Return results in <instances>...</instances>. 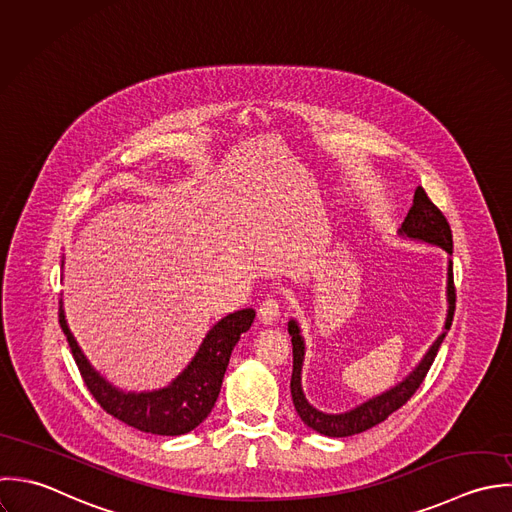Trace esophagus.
<instances>
[{
    "mask_svg": "<svg viewBox=\"0 0 512 512\" xmlns=\"http://www.w3.org/2000/svg\"><path fill=\"white\" fill-rule=\"evenodd\" d=\"M258 318L262 324H274L280 318V300L276 296H268L258 308Z\"/></svg>",
    "mask_w": 512,
    "mask_h": 512,
    "instance_id": "obj_1",
    "label": "esophagus"
}]
</instances>
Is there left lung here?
Segmentation results:
<instances>
[{"label": "left lung", "mask_w": 512, "mask_h": 512, "mask_svg": "<svg viewBox=\"0 0 512 512\" xmlns=\"http://www.w3.org/2000/svg\"><path fill=\"white\" fill-rule=\"evenodd\" d=\"M399 232L407 238H415V240H423V242L441 246L447 254H453L451 226H449L445 214L431 202V198L427 196L423 186H417L415 196H413V204H411ZM447 298H449V314H447V322H445V332L431 345V349L421 359V363L415 367V371L409 377H405L399 385H395L393 389L365 401L363 405H359V407H355L347 413H340V415L322 413L306 401L304 391H302V383H300L302 361H304V340L300 336L298 324L290 322L288 332L292 336V345H294V353H292L294 355V369H292L290 391H292L294 407H296L298 415L302 417V421L308 427H312L314 431L322 433V435L349 437V435H355V433H361V431H367V429L375 427L377 423L385 421L393 411L403 407L413 397V393L419 389V385L423 383L429 367L435 361V355H437L441 343L445 340L447 330H451V322H453V316H455V302H457L455 282H453V262L451 260H449Z\"/></svg>", "instance_id": "1"}]
</instances>
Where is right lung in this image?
I'll return each mask as SVG.
<instances>
[{"instance_id": "add662e5", "label": "right lung", "mask_w": 512, "mask_h": 512, "mask_svg": "<svg viewBox=\"0 0 512 512\" xmlns=\"http://www.w3.org/2000/svg\"><path fill=\"white\" fill-rule=\"evenodd\" d=\"M254 316L256 312L248 308L220 320L208 332L190 365L169 387L151 393H123L89 365L59 308L61 330L95 401L115 419L153 435H184L208 417L218 399L230 353L240 336L250 330Z\"/></svg>"}]
</instances>
